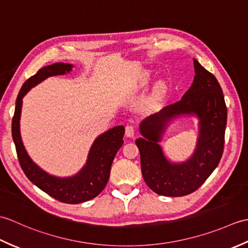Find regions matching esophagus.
<instances>
[{"mask_svg":"<svg viewBox=\"0 0 248 248\" xmlns=\"http://www.w3.org/2000/svg\"><path fill=\"white\" fill-rule=\"evenodd\" d=\"M135 133V127L133 124H128L127 127H125V136L127 138H133Z\"/></svg>","mask_w":248,"mask_h":248,"instance_id":"1","label":"esophagus"}]
</instances>
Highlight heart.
<instances>
[{"label":"heart","mask_w":248,"mask_h":248,"mask_svg":"<svg viewBox=\"0 0 248 248\" xmlns=\"http://www.w3.org/2000/svg\"><path fill=\"white\" fill-rule=\"evenodd\" d=\"M164 92H165V86H164V85L160 86V88H159V93H163Z\"/></svg>","instance_id":"1"}]
</instances>
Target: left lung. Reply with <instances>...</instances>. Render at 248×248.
Segmentation results:
<instances>
[{
    "label": "left lung",
    "mask_w": 248,
    "mask_h": 248,
    "mask_svg": "<svg viewBox=\"0 0 248 248\" xmlns=\"http://www.w3.org/2000/svg\"><path fill=\"white\" fill-rule=\"evenodd\" d=\"M192 86L179 101L141 121L136 140L144 180L155 193L168 197L191 194L202 186L222 159L227 108L222 88L211 72L194 59ZM183 114L199 118V139L193 155L186 162L168 161L158 143L167 124Z\"/></svg>",
    "instance_id": "8db88e82"
}]
</instances>
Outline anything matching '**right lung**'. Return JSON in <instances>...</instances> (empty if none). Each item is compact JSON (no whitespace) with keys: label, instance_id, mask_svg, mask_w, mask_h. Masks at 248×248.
Listing matches in <instances>:
<instances>
[{"label":"right lung","instance_id":"add662e5","mask_svg":"<svg viewBox=\"0 0 248 248\" xmlns=\"http://www.w3.org/2000/svg\"><path fill=\"white\" fill-rule=\"evenodd\" d=\"M72 67L71 64L56 62L41 68L36 75L25 81L16 101L12 133L20 166L30 181L41 191L62 202L77 204L98 196L107 186L114 157L124 144V125H117L98 136L89 150L86 164L77 175L67 178L49 175L37 166L26 152L20 135V116L23 97L31 87L43 82L46 78L66 75L67 72L71 71Z\"/></svg>","mask_w":248,"mask_h":248}]
</instances>
